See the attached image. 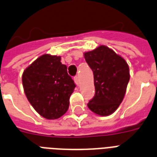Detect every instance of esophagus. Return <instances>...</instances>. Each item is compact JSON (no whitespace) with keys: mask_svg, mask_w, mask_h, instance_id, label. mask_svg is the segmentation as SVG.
<instances>
[{"mask_svg":"<svg viewBox=\"0 0 157 157\" xmlns=\"http://www.w3.org/2000/svg\"><path fill=\"white\" fill-rule=\"evenodd\" d=\"M74 81H75V83H76V85H79V83H80V81H79V77L77 76H75L74 77Z\"/></svg>","mask_w":157,"mask_h":157,"instance_id":"esophagus-1","label":"esophagus"}]
</instances>
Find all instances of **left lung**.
Instances as JSON below:
<instances>
[{"label":"left lung","instance_id":"left-lung-1","mask_svg":"<svg viewBox=\"0 0 157 157\" xmlns=\"http://www.w3.org/2000/svg\"><path fill=\"white\" fill-rule=\"evenodd\" d=\"M94 72L95 95L88 103L89 109L100 116L113 114L123 101L130 80L128 64L106 46L101 45L84 53Z\"/></svg>","mask_w":157,"mask_h":157}]
</instances>
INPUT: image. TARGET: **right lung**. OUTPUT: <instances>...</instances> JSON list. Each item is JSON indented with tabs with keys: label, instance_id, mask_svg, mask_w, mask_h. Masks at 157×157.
I'll use <instances>...</instances> for the list:
<instances>
[{
	"label": "right lung",
	"instance_id": "add662e5",
	"mask_svg": "<svg viewBox=\"0 0 157 157\" xmlns=\"http://www.w3.org/2000/svg\"><path fill=\"white\" fill-rule=\"evenodd\" d=\"M60 56L45 54L34 60L22 74L28 101L43 118L56 119L67 112L76 85L67 74Z\"/></svg>",
	"mask_w": 157,
	"mask_h": 157
}]
</instances>
